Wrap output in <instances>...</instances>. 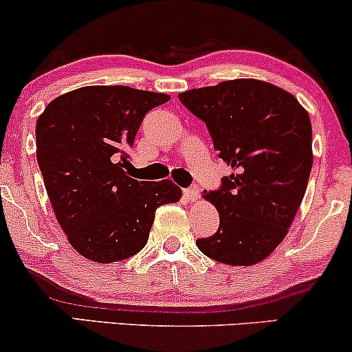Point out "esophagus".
Instances as JSON below:
<instances>
[{"mask_svg":"<svg viewBox=\"0 0 352 352\" xmlns=\"http://www.w3.org/2000/svg\"><path fill=\"white\" fill-rule=\"evenodd\" d=\"M184 199L188 200V201H195L199 199V187H190V188H184Z\"/></svg>","mask_w":352,"mask_h":352,"instance_id":"obj_1","label":"esophagus"}]
</instances>
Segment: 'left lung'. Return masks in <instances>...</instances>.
I'll use <instances>...</instances> for the list:
<instances>
[{"label":"left lung","mask_w":352,"mask_h":352,"mask_svg":"<svg viewBox=\"0 0 352 352\" xmlns=\"http://www.w3.org/2000/svg\"><path fill=\"white\" fill-rule=\"evenodd\" d=\"M179 99L204 120L218 157L233 170L220 188L204 193L220 213V227L197 246L225 265L265 260L288 233L308 185V112L289 92L256 79L192 89Z\"/></svg>","instance_id":"obj_1"}]
</instances>
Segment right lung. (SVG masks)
<instances>
[{
	"label": "right lung",
	"mask_w": 352,
	"mask_h": 352,
	"mask_svg": "<svg viewBox=\"0 0 352 352\" xmlns=\"http://www.w3.org/2000/svg\"><path fill=\"white\" fill-rule=\"evenodd\" d=\"M170 99L127 86H89L59 96L36 124V157L60 228L96 263L134 256L155 210L180 199L172 180L129 177V151L145 114Z\"/></svg>",
	"instance_id": "obj_1"
}]
</instances>
